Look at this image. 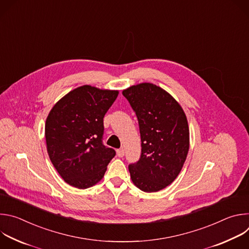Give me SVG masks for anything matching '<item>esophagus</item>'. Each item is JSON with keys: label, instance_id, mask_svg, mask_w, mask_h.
I'll return each mask as SVG.
<instances>
[{"label": "esophagus", "instance_id": "obj_1", "mask_svg": "<svg viewBox=\"0 0 249 249\" xmlns=\"http://www.w3.org/2000/svg\"><path fill=\"white\" fill-rule=\"evenodd\" d=\"M124 155H125L124 149H119V150H117V156H118L119 158H122Z\"/></svg>", "mask_w": 249, "mask_h": 249}]
</instances>
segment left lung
Listing matches in <instances>:
<instances>
[{
    "mask_svg": "<svg viewBox=\"0 0 249 249\" xmlns=\"http://www.w3.org/2000/svg\"><path fill=\"white\" fill-rule=\"evenodd\" d=\"M136 113L141 135V157L128 168L133 183L157 192L179 174L189 150V128L181 106L164 89L150 83L123 90Z\"/></svg>",
    "mask_w": 249,
    "mask_h": 249,
    "instance_id": "1",
    "label": "left lung"
}]
</instances>
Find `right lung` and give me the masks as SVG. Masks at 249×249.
I'll return each mask as SVG.
<instances>
[{
    "label": "right lung",
    "mask_w": 249,
    "mask_h": 249,
    "mask_svg": "<svg viewBox=\"0 0 249 249\" xmlns=\"http://www.w3.org/2000/svg\"><path fill=\"white\" fill-rule=\"evenodd\" d=\"M118 95L83 86L51 109L45 124L49 158L62 178L80 189L97 183L116 152L103 144V117Z\"/></svg>",
    "instance_id": "1"
}]
</instances>
